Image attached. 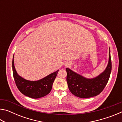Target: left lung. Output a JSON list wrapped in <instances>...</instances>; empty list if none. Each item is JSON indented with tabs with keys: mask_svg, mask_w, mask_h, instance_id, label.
<instances>
[{
	"mask_svg": "<svg viewBox=\"0 0 122 122\" xmlns=\"http://www.w3.org/2000/svg\"><path fill=\"white\" fill-rule=\"evenodd\" d=\"M109 56L108 64L105 71L92 78L84 77L66 68L68 86L72 94L80 98H86L96 96L102 92L108 83L111 71L110 51Z\"/></svg>",
	"mask_w": 122,
	"mask_h": 122,
	"instance_id": "8db88e82",
	"label": "left lung"
}]
</instances>
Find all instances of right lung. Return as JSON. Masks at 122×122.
Returning a JSON list of instances; mask_svg holds the SVG:
<instances>
[{"label":"right lung","instance_id":"add662e5","mask_svg":"<svg viewBox=\"0 0 122 122\" xmlns=\"http://www.w3.org/2000/svg\"><path fill=\"white\" fill-rule=\"evenodd\" d=\"M12 60V70L16 86L22 94L32 98H39L48 95L52 88L54 81L59 70L38 81H28L18 75Z\"/></svg>","mask_w":122,"mask_h":122}]
</instances>
